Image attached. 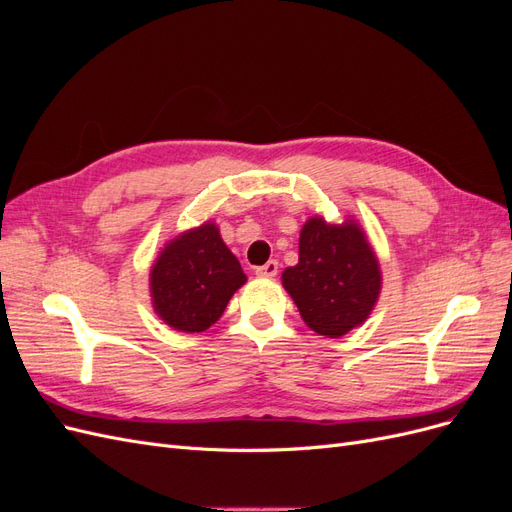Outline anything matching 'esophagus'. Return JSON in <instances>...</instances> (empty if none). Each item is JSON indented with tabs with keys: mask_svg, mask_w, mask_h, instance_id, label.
<instances>
[{
	"mask_svg": "<svg viewBox=\"0 0 512 512\" xmlns=\"http://www.w3.org/2000/svg\"><path fill=\"white\" fill-rule=\"evenodd\" d=\"M256 275L258 277H265V280H273V277L277 275V262L269 260L267 265H262V267L256 269Z\"/></svg>",
	"mask_w": 512,
	"mask_h": 512,
	"instance_id": "1",
	"label": "esophagus"
}]
</instances>
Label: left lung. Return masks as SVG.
Segmentation results:
<instances>
[{
    "instance_id": "obj_1",
    "label": "left lung",
    "mask_w": 512,
    "mask_h": 512,
    "mask_svg": "<svg viewBox=\"0 0 512 512\" xmlns=\"http://www.w3.org/2000/svg\"><path fill=\"white\" fill-rule=\"evenodd\" d=\"M282 286L309 329L344 337L374 312L382 271L367 232L354 218L327 222L309 218L299 235V262L284 269Z\"/></svg>"
}]
</instances>
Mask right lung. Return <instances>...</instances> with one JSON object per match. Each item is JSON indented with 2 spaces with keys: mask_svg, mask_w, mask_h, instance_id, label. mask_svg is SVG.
<instances>
[{
  "mask_svg": "<svg viewBox=\"0 0 512 512\" xmlns=\"http://www.w3.org/2000/svg\"><path fill=\"white\" fill-rule=\"evenodd\" d=\"M247 277L215 222L166 241L149 271L151 305L170 329L203 333L220 320Z\"/></svg>",
  "mask_w": 512,
  "mask_h": 512,
  "instance_id": "right-lung-1",
  "label": "right lung"
}]
</instances>
